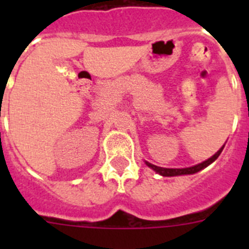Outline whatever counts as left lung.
Instances as JSON below:
<instances>
[{
    "label": "left lung",
    "mask_w": 249,
    "mask_h": 249,
    "mask_svg": "<svg viewBox=\"0 0 249 249\" xmlns=\"http://www.w3.org/2000/svg\"><path fill=\"white\" fill-rule=\"evenodd\" d=\"M223 148H224V144L218 149V151L215 152L214 155H213L211 158L203 160L202 163L196 164V166H192V167H187V168H163V167H158V166H155V164L149 163V162H147V160H144V162H146V164L149 167V168H152L156 173L163 176V177H175V176L193 175V173L199 172V171H202L203 168L210 166L211 163H213V162L218 158V156L221 155V152L223 151Z\"/></svg>",
    "instance_id": "8db88e82"
}]
</instances>
